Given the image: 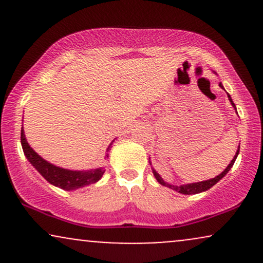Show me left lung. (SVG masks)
<instances>
[{"mask_svg": "<svg viewBox=\"0 0 263 263\" xmlns=\"http://www.w3.org/2000/svg\"><path fill=\"white\" fill-rule=\"evenodd\" d=\"M219 85H220V87H222V89H224V86L221 85V83H220ZM228 98H229V100H230V102H231V105H232V106H234L235 110H236V106H235L234 101H232L231 96L229 95V93H228ZM238 152H240V146H238V148H237V152H236V155H235L234 158H232V161L230 162V164H229L228 167L225 168V171H224V172H221V173H220L219 176H216L215 178H213V179H209V180H204V182L190 183V184H183V185H172V184H168V183H165L164 180L162 179V177L159 176V174L157 173V172H156L155 170H153V168H152V172H153V174H155L156 179L158 180V183H159V184H162V185H164V186H168V188H171V189L176 190V192L180 193V194H198V193L205 192V190L210 189L211 186H214V185H215V184L218 183L220 179H222V178H224V177L226 176V173H228V172L231 170V168H232V165H234L235 161H236V158H237V155H238Z\"/></svg>", "mask_w": 263, "mask_h": 263, "instance_id": "1", "label": "left lung"}]
</instances>
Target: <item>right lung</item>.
I'll use <instances>...</instances> for the list:
<instances>
[{
  "label": "right lung",
  "instance_id": "obj_1",
  "mask_svg": "<svg viewBox=\"0 0 263 263\" xmlns=\"http://www.w3.org/2000/svg\"><path fill=\"white\" fill-rule=\"evenodd\" d=\"M112 142L110 143L106 152L111 149ZM21 143H22V148L23 152H25V156L27 157V159L31 162L33 167L43 176V178L47 182L58 186L60 189L75 190L83 188V186H86L89 185V184L96 183L98 180H100L102 174L105 173V170L102 167L91 171H69L64 170V168L57 167V165L52 164V163L47 162L45 159L42 158L37 152H34L32 147L29 146L28 142L26 140L23 127L21 129ZM106 157H108V155H106Z\"/></svg>",
  "mask_w": 263,
  "mask_h": 263
}]
</instances>
